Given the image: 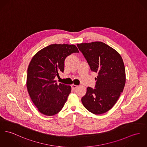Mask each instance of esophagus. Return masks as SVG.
<instances>
[{"label":"esophagus","mask_w":147,"mask_h":147,"mask_svg":"<svg viewBox=\"0 0 147 147\" xmlns=\"http://www.w3.org/2000/svg\"><path fill=\"white\" fill-rule=\"evenodd\" d=\"M71 88H72L73 90H75L76 88H77L78 87V86H77V85H75V84H72V85L71 86Z\"/></svg>","instance_id":"esophagus-1"}]
</instances>
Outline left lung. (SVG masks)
Returning a JSON list of instances; mask_svg holds the SVG:
<instances>
[{"label": "left lung", "mask_w": 147, "mask_h": 147, "mask_svg": "<svg viewBox=\"0 0 147 147\" xmlns=\"http://www.w3.org/2000/svg\"><path fill=\"white\" fill-rule=\"evenodd\" d=\"M90 70L98 73L95 88L88 87L82 102L96 115L110 110L119 99L125 84V69L123 59L113 48L96 41L77 44Z\"/></svg>", "instance_id": "obj_1"}]
</instances>
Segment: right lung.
Wrapping results in <instances>:
<instances>
[{"instance_id":"add662e5","label":"right lung","mask_w":147,"mask_h":147,"mask_svg":"<svg viewBox=\"0 0 147 147\" xmlns=\"http://www.w3.org/2000/svg\"><path fill=\"white\" fill-rule=\"evenodd\" d=\"M79 53L74 45L52 44L37 52L27 69V88L31 100L41 113L53 116L63 107L71 87L54 79L64 72V61L73 53Z\"/></svg>"}]
</instances>
